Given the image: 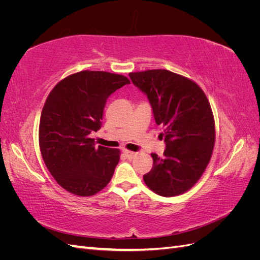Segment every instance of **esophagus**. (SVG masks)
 <instances>
[{
	"label": "esophagus",
	"mask_w": 260,
	"mask_h": 260,
	"mask_svg": "<svg viewBox=\"0 0 260 260\" xmlns=\"http://www.w3.org/2000/svg\"><path fill=\"white\" fill-rule=\"evenodd\" d=\"M122 153L125 157H128V158H133V157H135V155H136L135 152H130V151H128V149H123Z\"/></svg>",
	"instance_id": "1"
}]
</instances>
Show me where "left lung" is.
I'll return each mask as SVG.
<instances>
[{
    "mask_svg": "<svg viewBox=\"0 0 260 260\" xmlns=\"http://www.w3.org/2000/svg\"><path fill=\"white\" fill-rule=\"evenodd\" d=\"M144 93L156 123L162 127L164 157H153V168L143 176L161 196L182 194L198 182L210 160L215 122L205 93L195 82L166 69L129 74Z\"/></svg>",
    "mask_w": 260,
    "mask_h": 260,
    "instance_id": "8db88e82",
    "label": "left lung"
}]
</instances>
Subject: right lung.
I'll return each instance as SVG.
<instances>
[{
	"label": "right lung",
	"mask_w": 260,
	"mask_h": 260,
	"mask_svg": "<svg viewBox=\"0 0 260 260\" xmlns=\"http://www.w3.org/2000/svg\"><path fill=\"white\" fill-rule=\"evenodd\" d=\"M129 83L121 75L84 70L65 78L49 94L39 143L45 166L66 191L91 196L111 181L119 149L96 147L91 133L102 127L107 99Z\"/></svg>",
	"instance_id": "right-lung-1"
}]
</instances>
